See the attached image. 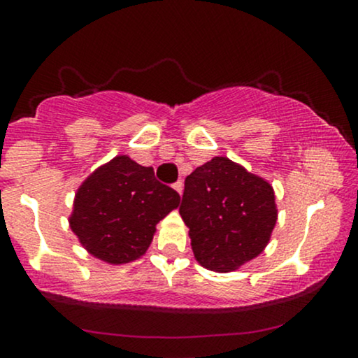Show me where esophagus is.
Masks as SVG:
<instances>
[{
    "label": "esophagus",
    "instance_id": "1",
    "mask_svg": "<svg viewBox=\"0 0 358 358\" xmlns=\"http://www.w3.org/2000/svg\"><path fill=\"white\" fill-rule=\"evenodd\" d=\"M173 188H175L176 192L180 193V195H182V192H183V182H182V180H178V182H175V183H173Z\"/></svg>",
    "mask_w": 358,
    "mask_h": 358
}]
</instances>
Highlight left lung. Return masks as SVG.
Instances as JSON below:
<instances>
[{
  "mask_svg": "<svg viewBox=\"0 0 358 358\" xmlns=\"http://www.w3.org/2000/svg\"><path fill=\"white\" fill-rule=\"evenodd\" d=\"M180 215L190 229L196 261L229 273L264 250L278 210L268 182L215 156L185 178Z\"/></svg>",
  "mask_w": 358,
  "mask_h": 358,
  "instance_id": "obj_1",
  "label": "left lung"
}]
</instances>
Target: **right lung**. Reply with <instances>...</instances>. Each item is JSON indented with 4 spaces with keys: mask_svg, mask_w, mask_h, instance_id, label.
<instances>
[{
    "mask_svg": "<svg viewBox=\"0 0 358 358\" xmlns=\"http://www.w3.org/2000/svg\"><path fill=\"white\" fill-rule=\"evenodd\" d=\"M180 195L151 166L116 156L80 185L71 229L94 257L124 264L146 252L156 224L178 207Z\"/></svg>",
    "mask_w": 358,
    "mask_h": 358,
    "instance_id": "obj_1",
    "label": "right lung"
}]
</instances>
